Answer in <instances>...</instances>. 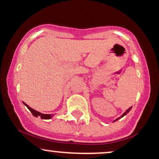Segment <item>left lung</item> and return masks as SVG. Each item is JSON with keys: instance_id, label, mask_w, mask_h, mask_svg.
Returning a JSON list of instances; mask_svg holds the SVG:
<instances>
[{"instance_id": "1", "label": "left lung", "mask_w": 159, "mask_h": 159, "mask_svg": "<svg viewBox=\"0 0 159 159\" xmlns=\"http://www.w3.org/2000/svg\"><path fill=\"white\" fill-rule=\"evenodd\" d=\"M131 108H132V107H129V108H128V109H127V111H125V112L124 113H123V114H122V115H121V117H119V118H117L116 119H115V120H114V121H116L119 120V119H120V118H122V117H123V116H125V115H126L127 113H129V111H130V110H131Z\"/></svg>"}]
</instances>
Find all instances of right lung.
Listing matches in <instances>:
<instances>
[{"mask_svg": "<svg viewBox=\"0 0 159 159\" xmlns=\"http://www.w3.org/2000/svg\"><path fill=\"white\" fill-rule=\"evenodd\" d=\"M23 104H24L25 106L28 107V109L31 111V113H32L33 116H35V117L40 116V118L43 119H50L51 118H52V116H54L52 114H43V113H41L40 112H38V111H35V110L32 109V107H29L28 105H26V104L24 102H23Z\"/></svg>", "mask_w": 159, "mask_h": 159, "instance_id": "right-lung-1", "label": "right lung"}]
</instances>
